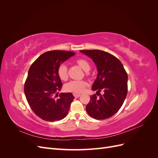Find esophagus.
<instances>
[{"mask_svg": "<svg viewBox=\"0 0 158 158\" xmlns=\"http://www.w3.org/2000/svg\"><path fill=\"white\" fill-rule=\"evenodd\" d=\"M74 96L76 98H79L80 96V94H74Z\"/></svg>", "mask_w": 158, "mask_h": 158, "instance_id": "1", "label": "esophagus"}]
</instances>
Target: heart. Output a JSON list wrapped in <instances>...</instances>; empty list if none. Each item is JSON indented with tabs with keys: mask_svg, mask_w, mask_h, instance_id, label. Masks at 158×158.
<instances>
[{
	"mask_svg": "<svg viewBox=\"0 0 158 158\" xmlns=\"http://www.w3.org/2000/svg\"><path fill=\"white\" fill-rule=\"evenodd\" d=\"M77 64L81 69L85 72H88L90 70V64L89 62L85 59H78L76 60ZM57 74L60 80L66 81L68 79V69L65 64H61L57 69ZM86 82L83 80H73L64 85V90L67 92H71L74 94L82 93L85 86Z\"/></svg>",
	"mask_w": 158,
	"mask_h": 158,
	"instance_id": "b5f03b06",
	"label": "heart"
}]
</instances>
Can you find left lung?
Wrapping results in <instances>:
<instances>
[{
	"label": "left lung",
	"instance_id": "1",
	"mask_svg": "<svg viewBox=\"0 0 158 158\" xmlns=\"http://www.w3.org/2000/svg\"><path fill=\"white\" fill-rule=\"evenodd\" d=\"M92 59L98 69L97 78L92 89L97 93L103 91L98 98L94 94L85 109L90 117L103 120L115 114L124 103L128 92V75L117 57L101 50H81Z\"/></svg>",
	"mask_w": 158,
	"mask_h": 158
}]
</instances>
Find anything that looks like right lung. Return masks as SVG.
<instances>
[{"label":"right lung","instance_id":"obj_1","mask_svg":"<svg viewBox=\"0 0 158 158\" xmlns=\"http://www.w3.org/2000/svg\"><path fill=\"white\" fill-rule=\"evenodd\" d=\"M74 54L66 51H47L30 66L24 93L32 111L43 120L54 122L67 115L74 97L72 93H60L58 99L54 98L63 86L57 69Z\"/></svg>","mask_w":158,"mask_h":158}]
</instances>
